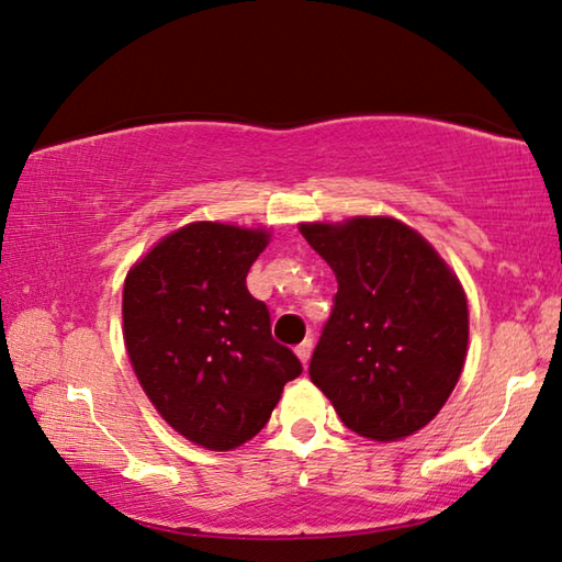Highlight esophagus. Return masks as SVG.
Masks as SVG:
<instances>
[{
  "label": "esophagus",
  "instance_id": "1",
  "mask_svg": "<svg viewBox=\"0 0 562 562\" xmlns=\"http://www.w3.org/2000/svg\"><path fill=\"white\" fill-rule=\"evenodd\" d=\"M294 351H297V357H300V361H302V364H304V367H307V361H310V355H312V339H304V341H302V345H297V349H294Z\"/></svg>",
  "mask_w": 562,
  "mask_h": 562
}]
</instances>
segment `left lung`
Segmentation results:
<instances>
[{"label": "left lung", "mask_w": 562, "mask_h": 562, "mask_svg": "<svg viewBox=\"0 0 562 562\" xmlns=\"http://www.w3.org/2000/svg\"><path fill=\"white\" fill-rule=\"evenodd\" d=\"M337 274L310 379L347 429L396 441L424 429L459 382L469 304L439 252L394 217L302 223Z\"/></svg>", "instance_id": "obj_1"}]
</instances>
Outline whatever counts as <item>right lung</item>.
<instances>
[{
    "label": "right lung",
    "mask_w": 562,
    "mask_h": 562,
    "mask_svg": "<svg viewBox=\"0 0 562 562\" xmlns=\"http://www.w3.org/2000/svg\"><path fill=\"white\" fill-rule=\"evenodd\" d=\"M270 233L190 223L166 235L123 284V341L158 414L203 449L231 451L270 422L300 359L270 331L247 270Z\"/></svg>",
    "instance_id": "right-lung-1"
}]
</instances>
